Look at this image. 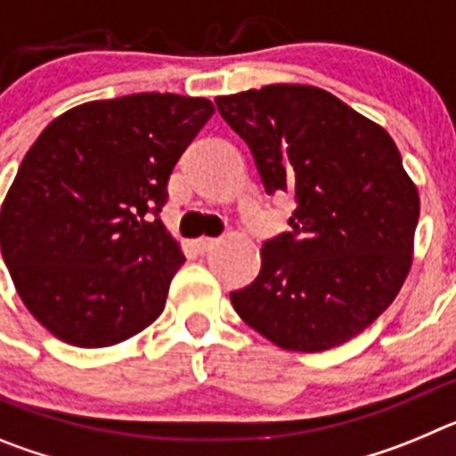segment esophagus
Segmentation results:
<instances>
[{
	"instance_id": "34e87169",
	"label": "esophagus",
	"mask_w": 456,
	"mask_h": 456,
	"mask_svg": "<svg viewBox=\"0 0 456 456\" xmlns=\"http://www.w3.org/2000/svg\"><path fill=\"white\" fill-rule=\"evenodd\" d=\"M216 241H219L216 237H205L203 235V237H199V240H196V248H199L200 253H205V251H209V248L215 247Z\"/></svg>"
}]
</instances>
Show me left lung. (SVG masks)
Segmentation results:
<instances>
[{"instance_id": "1", "label": "left lung", "mask_w": 456, "mask_h": 456, "mask_svg": "<svg viewBox=\"0 0 456 456\" xmlns=\"http://www.w3.org/2000/svg\"><path fill=\"white\" fill-rule=\"evenodd\" d=\"M267 193L297 199L292 232L231 294L237 315L288 352H324L365 331L413 263L420 196L393 136L324 88L269 84L216 98Z\"/></svg>"}]
</instances>
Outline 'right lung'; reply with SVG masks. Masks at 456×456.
Segmentation results:
<instances>
[{"label":"right lung","instance_id":"right-lung-1","mask_svg":"<svg viewBox=\"0 0 456 456\" xmlns=\"http://www.w3.org/2000/svg\"><path fill=\"white\" fill-rule=\"evenodd\" d=\"M208 98L136 93L68 109L27 151L0 209L20 299L52 336L95 349L162 315L184 253L159 219Z\"/></svg>","mask_w":456,"mask_h":456}]
</instances>
